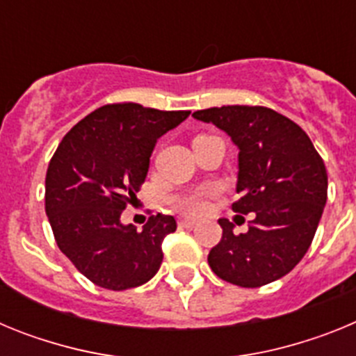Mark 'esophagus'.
<instances>
[{"label":"esophagus","instance_id":"1","mask_svg":"<svg viewBox=\"0 0 356 356\" xmlns=\"http://www.w3.org/2000/svg\"><path fill=\"white\" fill-rule=\"evenodd\" d=\"M178 225L181 228H194L197 225V221L196 219H188V217H181V219H178Z\"/></svg>","mask_w":356,"mask_h":356}]
</instances>
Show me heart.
Segmentation results:
<instances>
[{
    "label": "heart",
    "mask_w": 356,
    "mask_h": 356,
    "mask_svg": "<svg viewBox=\"0 0 356 356\" xmlns=\"http://www.w3.org/2000/svg\"><path fill=\"white\" fill-rule=\"evenodd\" d=\"M210 196L209 188H200V191H193L188 194H181L172 200V205L180 212L188 213V216H200L205 212L207 209V197Z\"/></svg>",
    "instance_id": "heart-1"
}]
</instances>
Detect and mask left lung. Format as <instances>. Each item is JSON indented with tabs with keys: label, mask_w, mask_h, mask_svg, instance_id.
I'll return each instance as SVG.
<instances>
[{
	"label": "left lung",
	"mask_w": 356,
	"mask_h": 356,
	"mask_svg": "<svg viewBox=\"0 0 356 356\" xmlns=\"http://www.w3.org/2000/svg\"><path fill=\"white\" fill-rule=\"evenodd\" d=\"M193 118L225 130L238 147L237 213H253L246 234L219 219L222 237L209 253L217 276L257 289L291 273L308 251L328 196L325 162L312 140L267 106L228 105Z\"/></svg>",
	"instance_id": "1"
}]
</instances>
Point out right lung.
Here are the masks:
<instances>
[{
    "mask_svg": "<svg viewBox=\"0 0 356 356\" xmlns=\"http://www.w3.org/2000/svg\"><path fill=\"white\" fill-rule=\"evenodd\" d=\"M188 114L110 103L74 124L49 160L44 201L56 246L97 287L127 291L159 271L175 217L149 216L139 232L121 213L146 180L156 140Z\"/></svg>",
    "mask_w": 356,
    "mask_h": 356,
    "instance_id": "add662e5",
    "label": "right lung"
}]
</instances>
